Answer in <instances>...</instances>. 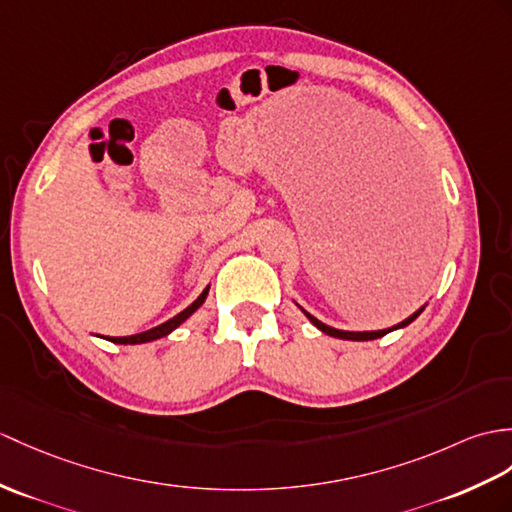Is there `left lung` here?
Wrapping results in <instances>:
<instances>
[{
    "label": "left lung",
    "mask_w": 512,
    "mask_h": 512,
    "mask_svg": "<svg viewBox=\"0 0 512 512\" xmlns=\"http://www.w3.org/2000/svg\"><path fill=\"white\" fill-rule=\"evenodd\" d=\"M301 312H303L307 318H310L312 325H316V327H318L320 331H323V334H327V336L342 338V340H375V338H382V336L390 334V331H395V329H401V327L410 325L412 320L423 312V307H421V310L414 312L412 316H408L406 320H403V323H399V325H395V327H390V329H382V331H342V329H334V327H329V325H325V323H320L318 318H314L312 314H307V312L303 310V307H301Z\"/></svg>",
    "instance_id": "obj_1"
}]
</instances>
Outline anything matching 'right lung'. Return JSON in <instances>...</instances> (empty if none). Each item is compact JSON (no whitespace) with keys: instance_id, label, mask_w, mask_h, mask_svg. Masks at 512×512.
Listing matches in <instances>:
<instances>
[{"instance_id":"obj_1","label":"right lung","mask_w":512,"mask_h":512,"mask_svg":"<svg viewBox=\"0 0 512 512\" xmlns=\"http://www.w3.org/2000/svg\"><path fill=\"white\" fill-rule=\"evenodd\" d=\"M207 294H209V285L205 290H202V294L198 296V299L189 305V307H185V310L181 312V314H176L174 318H170V320H165L163 325H159V327H152V329H148V331H144V334H135V336H124V338H109L111 342H115V344H141V342H152V340H159V338H163V336H168V334H172V331L181 325V323H185V320L192 316L198 307L205 303V299H207Z\"/></svg>"}]
</instances>
